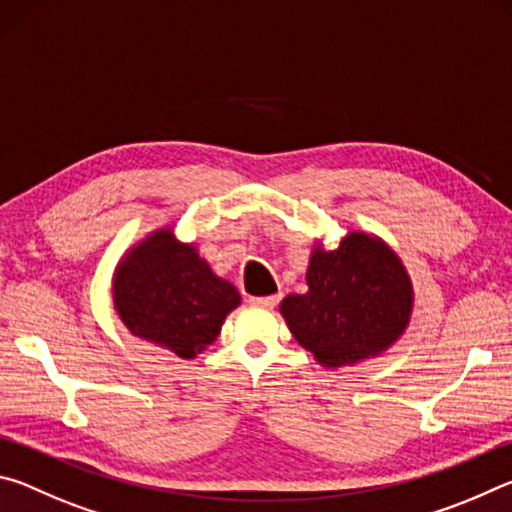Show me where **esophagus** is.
I'll return each instance as SVG.
<instances>
[{"instance_id":"34e87169","label":"esophagus","mask_w":512,"mask_h":512,"mask_svg":"<svg viewBox=\"0 0 512 512\" xmlns=\"http://www.w3.org/2000/svg\"><path fill=\"white\" fill-rule=\"evenodd\" d=\"M277 302H280V296H266V298H250V305L253 307H264V309H273Z\"/></svg>"}]
</instances>
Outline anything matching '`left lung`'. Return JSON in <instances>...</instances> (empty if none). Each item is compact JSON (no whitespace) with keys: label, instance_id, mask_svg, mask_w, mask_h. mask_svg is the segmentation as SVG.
<instances>
[{"label":"left lung","instance_id":"8db88e82","mask_svg":"<svg viewBox=\"0 0 512 512\" xmlns=\"http://www.w3.org/2000/svg\"><path fill=\"white\" fill-rule=\"evenodd\" d=\"M305 280L307 291L284 298L280 314L323 368L379 357L411 323V277L395 250L370 232L350 230L334 250L318 241Z\"/></svg>","mask_w":512,"mask_h":512}]
</instances>
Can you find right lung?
Listing matches in <instances>:
<instances>
[{"instance_id": "right-lung-1", "label": "right lung", "mask_w": 512, "mask_h": 512, "mask_svg": "<svg viewBox=\"0 0 512 512\" xmlns=\"http://www.w3.org/2000/svg\"><path fill=\"white\" fill-rule=\"evenodd\" d=\"M112 305L135 339L194 359L216 341L241 296L198 255L196 244H185L164 225L121 255Z\"/></svg>"}]
</instances>
